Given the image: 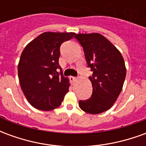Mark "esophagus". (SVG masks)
Returning <instances> with one entry per match:
<instances>
[{"label": "esophagus", "mask_w": 146, "mask_h": 146, "mask_svg": "<svg viewBox=\"0 0 146 146\" xmlns=\"http://www.w3.org/2000/svg\"><path fill=\"white\" fill-rule=\"evenodd\" d=\"M70 80H71V81H72V82H73V81H75V80H76V78L75 77V76H70Z\"/></svg>", "instance_id": "1"}]
</instances>
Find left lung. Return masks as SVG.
I'll return each mask as SVG.
<instances>
[{
    "mask_svg": "<svg viewBox=\"0 0 146 146\" xmlns=\"http://www.w3.org/2000/svg\"><path fill=\"white\" fill-rule=\"evenodd\" d=\"M82 46L87 66L91 69L89 76L92 95L87 100H80L84 112L98 114L112 107L122 91L126 77L124 60L116 48L99 33H79L75 36Z\"/></svg>",
    "mask_w": 146,
    "mask_h": 146,
    "instance_id": "8db88e82",
    "label": "left lung"
}]
</instances>
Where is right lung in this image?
<instances>
[{
  "mask_svg": "<svg viewBox=\"0 0 146 146\" xmlns=\"http://www.w3.org/2000/svg\"><path fill=\"white\" fill-rule=\"evenodd\" d=\"M74 33L45 32L27 45L21 54L18 75L26 98L37 110L58 107L69 91V80L58 65L60 46Z\"/></svg>",
  "mask_w": 146,
  "mask_h": 146,
  "instance_id": "1",
  "label": "right lung"
}]
</instances>
